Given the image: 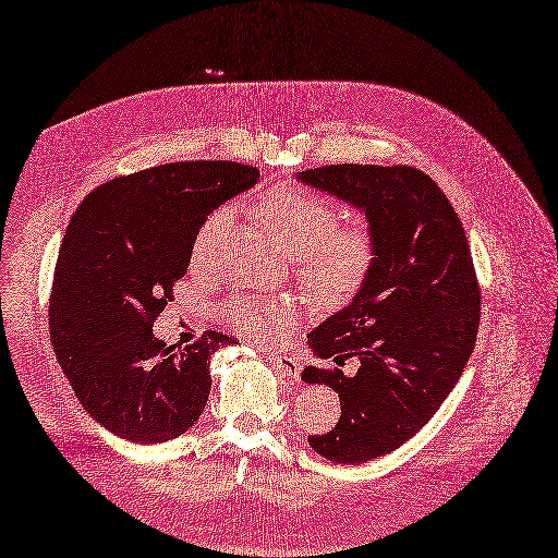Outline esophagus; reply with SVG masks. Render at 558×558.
Returning a JSON list of instances; mask_svg holds the SVG:
<instances>
[{"instance_id":"1","label":"esophagus","mask_w":558,"mask_h":558,"mask_svg":"<svg viewBox=\"0 0 558 558\" xmlns=\"http://www.w3.org/2000/svg\"><path fill=\"white\" fill-rule=\"evenodd\" d=\"M270 363L275 365L277 373H279L281 377H286V379H293V381H298V379H300V375H302V365H300L293 356L272 354V356H270Z\"/></svg>"}]
</instances>
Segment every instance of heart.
I'll return each instance as SVG.
<instances>
[{
	"instance_id": "obj_1",
	"label": "heart",
	"mask_w": 558,
	"mask_h": 558,
	"mask_svg": "<svg viewBox=\"0 0 558 558\" xmlns=\"http://www.w3.org/2000/svg\"><path fill=\"white\" fill-rule=\"evenodd\" d=\"M254 216L277 243L293 254L300 281L317 298L329 302L350 300L373 275L377 260L373 229L365 225L338 227L336 206L323 197L281 183L256 202ZM229 218L231 210L222 206L199 225L191 245L193 270L206 268L216 233ZM225 317L245 338L277 342L293 325L295 308L283 302L238 298L225 306Z\"/></svg>"
}]
</instances>
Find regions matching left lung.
I'll use <instances>...</instances> for the list:
<instances>
[{
    "instance_id": "obj_1",
    "label": "left lung",
    "mask_w": 558,
    "mask_h": 558,
    "mask_svg": "<svg viewBox=\"0 0 558 558\" xmlns=\"http://www.w3.org/2000/svg\"><path fill=\"white\" fill-rule=\"evenodd\" d=\"M311 189L363 210L377 260L354 300L308 333L320 359L356 375L308 365L302 379L340 397V420L308 436L333 463H365L413 438L452 392L474 350L482 293L454 206L411 166H325L298 172Z\"/></svg>"
}]
</instances>
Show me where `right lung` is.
<instances>
[{"mask_svg":"<svg viewBox=\"0 0 558 558\" xmlns=\"http://www.w3.org/2000/svg\"><path fill=\"white\" fill-rule=\"evenodd\" d=\"M258 181L233 161H183L106 181L74 210L49 295V336L76 400L111 434L166 442L199 420L220 331L166 344L151 331L214 208Z\"/></svg>","mask_w":558,"mask_h":558,"instance_id":"add662e5","label":"right lung"}]
</instances>
